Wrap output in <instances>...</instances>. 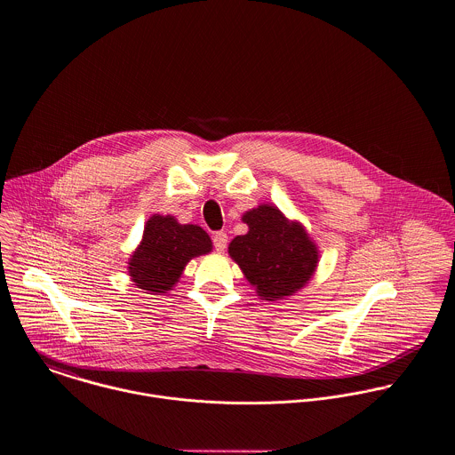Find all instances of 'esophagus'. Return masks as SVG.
Returning <instances> with one entry per match:
<instances>
[{
    "label": "esophagus",
    "mask_w": 455,
    "mask_h": 455,
    "mask_svg": "<svg viewBox=\"0 0 455 455\" xmlns=\"http://www.w3.org/2000/svg\"><path fill=\"white\" fill-rule=\"evenodd\" d=\"M212 243H214V248L218 253H223L227 250V244H228V235L225 232H216L212 235Z\"/></svg>",
    "instance_id": "obj_1"
}]
</instances>
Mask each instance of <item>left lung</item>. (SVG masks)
<instances>
[{
  "mask_svg": "<svg viewBox=\"0 0 455 455\" xmlns=\"http://www.w3.org/2000/svg\"><path fill=\"white\" fill-rule=\"evenodd\" d=\"M243 221L248 232L232 239L228 255L262 300H283L311 281L320 251L300 221L288 220L273 204L246 211Z\"/></svg>",
  "mask_w": 455,
  "mask_h": 455,
  "instance_id": "obj_1",
  "label": "left lung"
}]
</instances>
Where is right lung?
<instances>
[{"instance_id":"add662e5","label":"right lung","mask_w":455,"mask_h":455,"mask_svg":"<svg viewBox=\"0 0 455 455\" xmlns=\"http://www.w3.org/2000/svg\"><path fill=\"white\" fill-rule=\"evenodd\" d=\"M211 251L212 241L202 227L181 225L171 214H153L130 255L128 275L144 293L164 295L180 283L189 260Z\"/></svg>"}]
</instances>
